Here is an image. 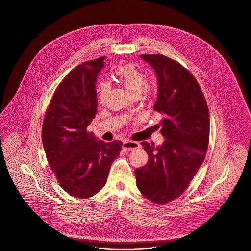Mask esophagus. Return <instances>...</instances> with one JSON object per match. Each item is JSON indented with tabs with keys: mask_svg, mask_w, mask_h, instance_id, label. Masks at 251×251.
Returning <instances> with one entry per match:
<instances>
[{
	"mask_svg": "<svg viewBox=\"0 0 251 251\" xmlns=\"http://www.w3.org/2000/svg\"><path fill=\"white\" fill-rule=\"evenodd\" d=\"M139 143L138 142H134V141H128V140H125L123 142V149L129 152V151H132L134 149H137L139 148Z\"/></svg>",
	"mask_w": 251,
	"mask_h": 251,
	"instance_id": "34e87169",
	"label": "esophagus"
}]
</instances>
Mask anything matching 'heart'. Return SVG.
<instances>
[{
  "label": "heart",
  "mask_w": 251,
  "mask_h": 251,
  "mask_svg": "<svg viewBox=\"0 0 251 251\" xmlns=\"http://www.w3.org/2000/svg\"><path fill=\"white\" fill-rule=\"evenodd\" d=\"M115 75L119 79V81L128 90V92H130L133 96H139L142 90L145 96H150L156 90V86L154 84L144 85L145 84V75L140 69H138L133 64L120 66L116 69ZM109 89L110 84L106 82L100 83L98 85L97 92L98 101L100 104H103L105 102Z\"/></svg>",
  "instance_id": "1"
}]
</instances>
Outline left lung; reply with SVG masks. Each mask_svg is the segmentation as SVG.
I'll use <instances>...</instances> for the list:
<instances>
[{
    "label": "left lung",
    "instance_id": "1",
    "mask_svg": "<svg viewBox=\"0 0 251 251\" xmlns=\"http://www.w3.org/2000/svg\"><path fill=\"white\" fill-rule=\"evenodd\" d=\"M140 57L154 69L158 97L154 110L161 113L166 139L155 146L141 142L149 160L135 169L141 194L157 204L181 196L204 161L209 139V114L196 78L181 64L162 54Z\"/></svg>",
    "mask_w": 251,
    "mask_h": 251
}]
</instances>
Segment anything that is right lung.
<instances>
[{"label":"right lung","instance_id":"add662e5","mask_svg":"<svg viewBox=\"0 0 251 251\" xmlns=\"http://www.w3.org/2000/svg\"><path fill=\"white\" fill-rule=\"evenodd\" d=\"M105 56L74 68L59 84L46 113L42 139L61 188L86 199L106 184L122 141L106 143L86 130L97 112L96 81Z\"/></svg>","mask_w":251,"mask_h":251}]
</instances>
